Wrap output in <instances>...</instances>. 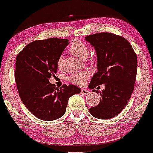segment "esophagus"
Wrapping results in <instances>:
<instances>
[{
  "label": "esophagus",
  "instance_id": "esophagus-1",
  "mask_svg": "<svg viewBox=\"0 0 153 153\" xmlns=\"http://www.w3.org/2000/svg\"><path fill=\"white\" fill-rule=\"evenodd\" d=\"M80 93H81V94L82 95H88L90 92H89V91L86 90V89H82Z\"/></svg>",
  "mask_w": 153,
  "mask_h": 153
}]
</instances>
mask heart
Instances as JSON below:
<instances>
[{
    "label": "heart",
    "instance_id": "heart-1",
    "mask_svg": "<svg viewBox=\"0 0 153 153\" xmlns=\"http://www.w3.org/2000/svg\"><path fill=\"white\" fill-rule=\"evenodd\" d=\"M70 52L78 58L84 59H86L90 54V50L85 43L80 41L75 40L71 44L70 47ZM57 67L59 70L63 68V57L59 56L57 61ZM89 73L86 71L74 73L70 77V81L76 85H82L85 82V80L88 78Z\"/></svg>",
    "mask_w": 153,
    "mask_h": 153
}]
</instances>
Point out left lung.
Listing matches in <instances>:
<instances>
[{
  "label": "left lung",
  "instance_id": "obj_1",
  "mask_svg": "<svg viewBox=\"0 0 153 153\" xmlns=\"http://www.w3.org/2000/svg\"><path fill=\"white\" fill-rule=\"evenodd\" d=\"M85 40L94 47L97 53L98 72L88 87L94 89L102 84L106 86L100 93L101 99L99 104L91 107L89 111L96 118H113L124 109L134 91L137 54L125 38L113 33L91 34L85 36Z\"/></svg>",
  "mask_w": 153,
  "mask_h": 153
}]
</instances>
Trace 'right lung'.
Listing matches in <instances>:
<instances>
[{
	"label": "right lung",
	"instance_id": "1",
	"mask_svg": "<svg viewBox=\"0 0 153 153\" xmlns=\"http://www.w3.org/2000/svg\"><path fill=\"white\" fill-rule=\"evenodd\" d=\"M68 39L50 38L29 43L16 59L15 80L23 103L38 119L52 121L65 113L68 99L80 88L65 84L59 88L49 82L57 72V61Z\"/></svg>",
	"mask_w": 153,
	"mask_h": 153
}]
</instances>
